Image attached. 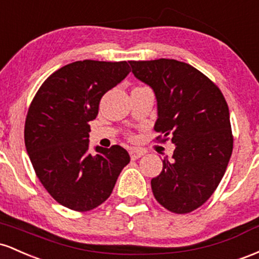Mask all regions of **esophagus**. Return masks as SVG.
<instances>
[{
	"mask_svg": "<svg viewBox=\"0 0 259 259\" xmlns=\"http://www.w3.org/2000/svg\"><path fill=\"white\" fill-rule=\"evenodd\" d=\"M144 150L143 149H138V148H131L130 149V155L132 160H136V159H139L141 156L144 155Z\"/></svg>",
	"mask_w": 259,
	"mask_h": 259,
	"instance_id": "esophagus-1",
	"label": "esophagus"
}]
</instances>
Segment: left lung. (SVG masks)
<instances>
[{
  "instance_id": "left-lung-1",
  "label": "left lung",
  "mask_w": 259,
  "mask_h": 259,
  "mask_svg": "<svg viewBox=\"0 0 259 259\" xmlns=\"http://www.w3.org/2000/svg\"><path fill=\"white\" fill-rule=\"evenodd\" d=\"M132 73L153 89L158 106L154 130L175 144L152 180L155 199L186 214L210 198L232 153L230 114L220 89L202 72L176 60L130 61Z\"/></svg>"
}]
</instances>
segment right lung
<instances>
[{
	"label": "right lung",
	"instance_id": "obj_1",
	"mask_svg": "<svg viewBox=\"0 0 259 259\" xmlns=\"http://www.w3.org/2000/svg\"><path fill=\"white\" fill-rule=\"evenodd\" d=\"M130 73L126 61L84 60L52 73L31 101L25 148L45 190L63 207L97 208L109 198L130 155L120 145L89 152V122L101 98Z\"/></svg>",
	"mask_w": 259,
	"mask_h": 259
}]
</instances>
